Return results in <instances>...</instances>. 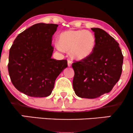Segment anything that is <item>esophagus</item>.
<instances>
[{"instance_id":"obj_1","label":"esophagus","mask_w":133,"mask_h":133,"mask_svg":"<svg viewBox=\"0 0 133 133\" xmlns=\"http://www.w3.org/2000/svg\"><path fill=\"white\" fill-rule=\"evenodd\" d=\"M68 65L69 67H71V65H72V61L71 59H68Z\"/></svg>"}]
</instances>
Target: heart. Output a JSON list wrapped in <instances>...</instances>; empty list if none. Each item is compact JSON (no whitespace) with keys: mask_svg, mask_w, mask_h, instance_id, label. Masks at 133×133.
<instances>
[{"mask_svg":"<svg viewBox=\"0 0 133 133\" xmlns=\"http://www.w3.org/2000/svg\"><path fill=\"white\" fill-rule=\"evenodd\" d=\"M58 44L63 49L71 51L73 57L81 60L92 52L96 45V38L89 30H68L59 35Z\"/></svg>","mask_w":133,"mask_h":133,"instance_id":"1","label":"heart"}]
</instances>
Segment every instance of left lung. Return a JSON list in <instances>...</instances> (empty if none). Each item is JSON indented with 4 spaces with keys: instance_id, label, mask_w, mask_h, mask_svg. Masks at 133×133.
I'll use <instances>...</instances> for the list:
<instances>
[{
    "instance_id": "1",
    "label": "left lung",
    "mask_w": 133,
    "mask_h": 133,
    "mask_svg": "<svg viewBox=\"0 0 133 133\" xmlns=\"http://www.w3.org/2000/svg\"><path fill=\"white\" fill-rule=\"evenodd\" d=\"M91 29L96 38L92 52L72 64L74 71L73 89L82 98L94 99L110 92L123 69V56L119 44L101 29Z\"/></svg>"
}]
</instances>
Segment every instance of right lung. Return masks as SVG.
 I'll return each mask as SVG.
<instances>
[{
	"mask_svg": "<svg viewBox=\"0 0 133 133\" xmlns=\"http://www.w3.org/2000/svg\"><path fill=\"white\" fill-rule=\"evenodd\" d=\"M57 24L39 23L19 34L9 51L8 71L18 91L29 96L47 97L68 61L52 59V37Z\"/></svg>",
	"mask_w": 133,
	"mask_h": 133,
	"instance_id": "add662e5",
	"label": "right lung"
}]
</instances>
